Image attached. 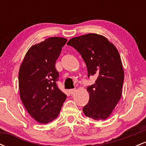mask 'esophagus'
<instances>
[{"label": "esophagus", "instance_id": "34e87169", "mask_svg": "<svg viewBox=\"0 0 146 146\" xmlns=\"http://www.w3.org/2000/svg\"><path fill=\"white\" fill-rule=\"evenodd\" d=\"M75 91H76V90L75 89V88H73V89H70L69 90V92L71 94H74V93H75Z\"/></svg>", "mask_w": 146, "mask_h": 146}]
</instances>
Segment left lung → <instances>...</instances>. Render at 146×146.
<instances>
[{"label": "left lung", "mask_w": 146, "mask_h": 146, "mask_svg": "<svg viewBox=\"0 0 146 146\" xmlns=\"http://www.w3.org/2000/svg\"><path fill=\"white\" fill-rule=\"evenodd\" d=\"M67 44L81 54L88 76L97 77L95 84L86 88L89 101L84 106V113L97 121L106 119L122 94L124 71L119 53L106 37L97 33L75 37Z\"/></svg>", "instance_id": "left-lung-1"}]
</instances>
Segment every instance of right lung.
<instances>
[{
    "instance_id": "1",
    "label": "right lung",
    "mask_w": 146,
    "mask_h": 146,
    "mask_svg": "<svg viewBox=\"0 0 146 146\" xmlns=\"http://www.w3.org/2000/svg\"><path fill=\"white\" fill-rule=\"evenodd\" d=\"M66 42L64 38L51 37L33 45L20 66V97L29 115L40 123L57 118L66 99L57 86L59 73L55 66Z\"/></svg>"
}]
</instances>
